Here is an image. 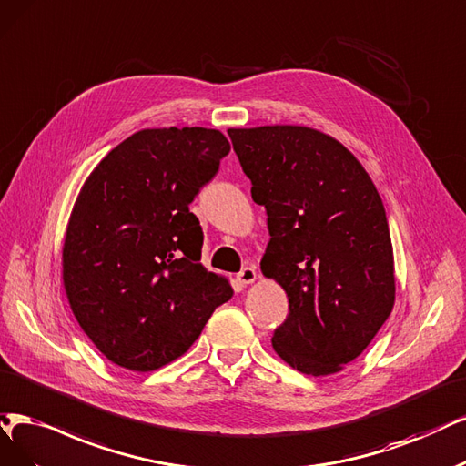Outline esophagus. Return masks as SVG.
Returning a JSON list of instances; mask_svg holds the SVG:
<instances>
[{
	"label": "esophagus",
	"instance_id": "1",
	"mask_svg": "<svg viewBox=\"0 0 466 466\" xmlns=\"http://www.w3.org/2000/svg\"><path fill=\"white\" fill-rule=\"evenodd\" d=\"M238 282L242 286H248V284H253L257 280V270L251 268V267H246L238 272Z\"/></svg>",
	"mask_w": 466,
	"mask_h": 466
}]
</instances>
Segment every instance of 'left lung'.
Masks as SVG:
<instances>
[{
	"label": "left lung",
	"instance_id": "1",
	"mask_svg": "<svg viewBox=\"0 0 466 466\" xmlns=\"http://www.w3.org/2000/svg\"><path fill=\"white\" fill-rule=\"evenodd\" d=\"M251 198L267 209L261 272L288 296L272 348L329 376L367 350L395 303L386 209L365 167L336 137L299 125L228 128Z\"/></svg>",
	"mask_w": 466,
	"mask_h": 466
}]
</instances>
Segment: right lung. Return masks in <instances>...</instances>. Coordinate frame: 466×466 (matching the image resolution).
Returning a JSON list of instances; mask_svg holds the SVG:
<instances>
[{
	"mask_svg": "<svg viewBox=\"0 0 466 466\" xmlns=\"http://www.w3.org/2000/svg\"><path fill=\"white\" fill-rule=\"evenodd\" d=\"M228 151L220 130L144 128L82 184L61 277L80 329L111 363L136 372L172 363L232 298L228 279L199 263L203 232L189 213Z\"/></svg>",
	"mask_w": 466,
	"mask_h": 466,
	"instance_id": "1",
	"label": "right lung"
}]
</instances>
